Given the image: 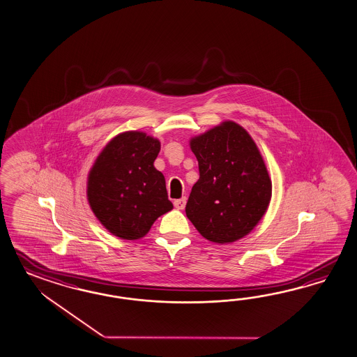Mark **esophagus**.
Segmentation results:
<instances>
[{"mask_svg": "<svg viewBox=\"0 0 357 357\" xmlns=\"http://www.w3.org/2000/svg\"><path fill=\"white\" fill-rule=\"evenodd\" d=\"M185 202H187V199L182 197V199H179V200L174 201V206L178 210H183L184 209V206H185Z\"/></svg>", "mask_w": 357, "mask_h": 357, "instance_id": "34e87169", "label": "esophagus"}]
</instances>
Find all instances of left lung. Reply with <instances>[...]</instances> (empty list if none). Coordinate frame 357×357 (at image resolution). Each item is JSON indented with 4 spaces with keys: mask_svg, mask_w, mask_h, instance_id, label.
Masks as SVG:
<instances>
[{
    "mask_svg": "<svg viewBox=\"0 0 357 357\" xmlns=\"http://www.w3.org/2000/svg\"><path fill=\"white\" fill-rule=\"evenodd\" d=\"M200 178L185 205L192 225L206 240L229 243L250 234L266 214L272 183L249 132L234 121L192 138Z\"/></svg>",
    "mask_w": 357,
    "mask_h": 357,
    "instance_id": "obj_1",
    "label": "left lung"
}]
</instances>
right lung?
<instances>
[{
	"label": "right lung",
	"mask_w": 357,
	"mask_h": 357,
	"mask_svg": "<svg viewBox=\"0 0 357 357\" xmlns=\"http://www.w3.org/2000/svg\"><path fill=\"white\" fill-rule=\"evenodd\" d=\"M160 147V140L146 132L125 131L96 157L87 178V200L112 235L138 240L173 209L165 176L153 166Z\"/></svg>",
	"instance_id": "add662e5"
}]
</instances>
